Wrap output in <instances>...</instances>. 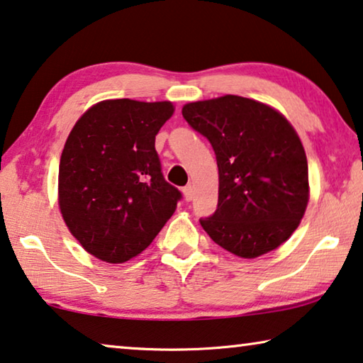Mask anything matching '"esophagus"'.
<instances>
[{"mask_svg": "<svg viewBox=\"0 0 363 363\" xmlns=\"http://www.w3.org/2000/svg\"><path fill=\"white\" fill-rule=\"evenodd\" d=\"M182 194H184V199H186L187 202H191L192 197H194V186H192V184H187V186L182 189Z\"/></svg>", "mask_w": 363, "mask_h": 363, "instance_id": "obj_1", "label": "esophagus"}]
</instances>
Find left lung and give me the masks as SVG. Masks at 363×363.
Returning <instances> with one entry per match:
<instances>
[{"instance_id": "8db88e82", "label": "left lung", "mask_w": 363, "mask_h": 363, "mask_svg": "<svg viewBox=\"0 0 363 363\" xmlns=\"http://www.w3.org/2000/svg\"><path fill=\"white\" fill-rule=\"evenodd\" d=\"M182 116L216 155V211L200 218L224 250L255 258L291 238L308 202V166L294 128L276 109L238 95L189 103Z\"/></svg>"}]
</instances>
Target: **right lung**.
<instances>
[{"label": "right lung", "mask_w": 363, "mask_h": 363, "mask_svg": "<svg viewBox=\"0 0 363 363\" xmlns=\"http://www.w3.org/2000/svg\"><path fill=\"white\" fill-rule=\"evenodd\" d=\"M174 108L129 99L96 103L69 134L60 161V208L80 245L124 263L152 244L182 199L164 181L155 137Z\"/></svg>", "instance_id": "1"}]
</instances>
